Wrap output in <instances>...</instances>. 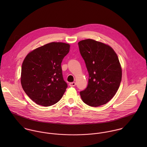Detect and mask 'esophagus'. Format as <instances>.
Here are the masks:
<instances>
[{
	"label": "esophagus",
	"instance_id": "esophagus-1",
	"mask_svg": "<svg viewBox=\"0 0 147 147\" xmlns=\"http://www.w3.org/2000/svg\"><path fill=\"white\" fill-rule=\"evenodd\" d=\"M69 85L70 86H75L76 85V83L75 82H72V83H70Z\"/></svg>",
	"mask_w": 147,
	"mask_h": 147
}]
</instances>
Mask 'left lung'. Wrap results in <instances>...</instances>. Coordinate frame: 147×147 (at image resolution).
<instances>
[{"label": "left lung", "instance_id": "left-lung-1", "mask_svg": "<svg viewBox=\"0 0 147 147\" xmlns=\"http://www.w3.org/2000/svg\"><path fill=\"white\" fill-rule=\"evenodd\" d=\"M89 74L87 87L80 92L84 103L93 107L106 104L116 94L122 80L118 56L109 45L92 39L78 43Z\"/></svg>", "mask_w": 147, "mask_h": 147}]
</instances>
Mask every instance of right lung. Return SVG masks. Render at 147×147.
Here are the masks:
<instances>
[{
  "label": "right lung",
  "instance_id": "right-lung-1",
  "mask_svg": "<svg viewBox=\"0 0 147 147\" xmlns=\"http://www.w3.org/2000/svg\"><path fill=\"white\" fill-rule=\"evenodd\" d=\"M70 46L51 42L36 49L24 59L21 84L25 93L37 104L49 106L57 103L67 88L61 63Z\"/></svg>",
  "mask_w": 147,
  "mask_h": 147
}]
</instances>
